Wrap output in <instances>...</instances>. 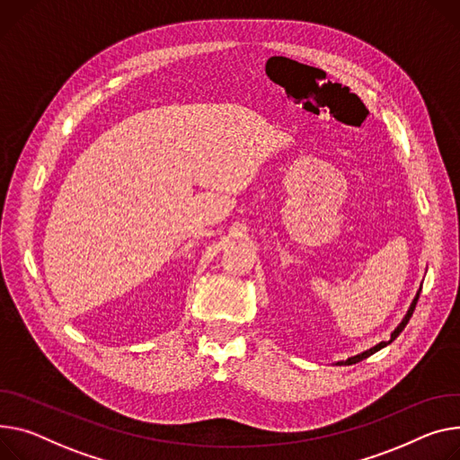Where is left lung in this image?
I'll list each match as a JSON object with an SVG mask.
<instances>
[{
  "label": "left lung",
  "mask_w": 460,
  "mask_h": 460,
  "mask_svg": "<svg viewBox=\"0 0 460 460\" xmlns=\"http://www.w3.org/2000/svg\"><path fill=\"white\" fill-rule=\"evenodd\" d=\"M420 292H421V287H420V290H418V294H416V297H414V301L411 303V309H409V313H407V316L403 318V322L400 323V325H397V329L390 334V341H386V342H381V344H377V346H374L372 349H368V351H364V353H360V355H355V357H351V358H348L346 362H339V364H355V362H360L362 358H368L370 355H374L376 351H379V349H383L385 346H388L390 342H394L395 339H397V336H400V332L405 329V325L409 323V320H411V316H412V313H414V309H416V303H418V297H420Z\"/></svg>",
  "instance_id": "obj_1"
}]
</instances>
